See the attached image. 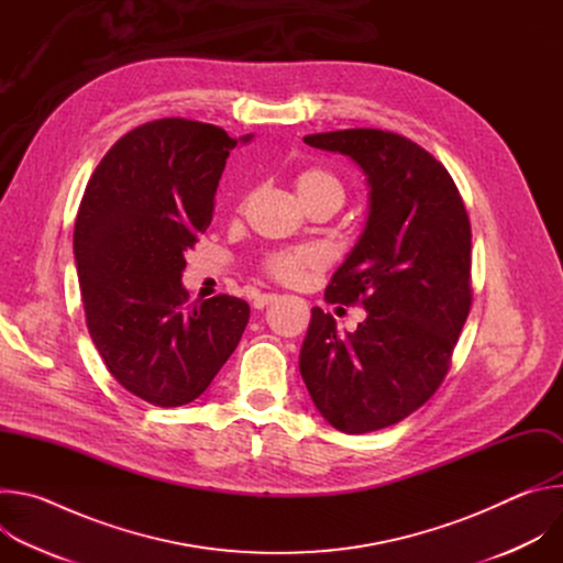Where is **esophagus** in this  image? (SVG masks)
Instances as JSON below:
<instances>
[{
    "label": "esophagus",
    "mask_w": 563,
    "mask_h": 563,
    "mask_svg": "<svg viewBox=\"0 0 563 563\" xmlns=\"http://www.w3.org/2000/svg\"><path fill=\"white\" fill-rule=\"evenodd\" d=\"M278 298H280L278 294H261V296H256V298H254V307H256V309H265L267 305L276 302Z\"/></svg>",
    "instance_id": "obj_1"
}]
</instances>
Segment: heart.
Segmentation results:
<instances>
[{
	"mask_svg": "<svg viewBox=\"0 0 563 563\" xmlns=\"http://www.w3.org/2000/svg\"><path fill=\"white\" fill-rule=\"evenodd\" d=\"M296 194L305 207L316 202H332L336 207L345 200V187L336 174L323 167H309L302 169L294 178ZM328 265V256L318 247H294V250H280L265 258L263 269L267 276H272L278 283L285 285H298L307 278L309 272L323 269Z\"/></svg>",
	"mask_w": 563,
	"mask_h": 563,
	"instance_id": "obj_1",
	"label": "heart"
}]
</instances>
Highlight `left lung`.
Here are the masks:
<instances>
[{
  "label": "left lung",
  "instance_id": "left-lung-1",
  "mask_svg": "<svg viewBox=\"0 0 563 563\" xmlns=\"http://www.w3.org/2000/svg\"><path fill=\"white\" fill-rule=\"evenodd\" d=\"M302 140L352 157L369 187L365 229L325 289L328 302H358L367 318L343 336L313 307L300 347L318 412L365 434L410 417L448 374L472 305L470 220L448 169L404 135L345 129Z\"/></svg>",
  "mask_w": 563,
  "mask_h": 563
}]
</instances>
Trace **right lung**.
Listing matches in <instances>:
<instances>
[{"label": "right lung", "mask_w": 563, "mask_h": 563, "mask_svg": "<svg viewBox=\"0 0 563 563\" xmlns=\"http://www.w3.org/2000/svg\"><path fill=\"white\" fill-rule=\"evenodd\" d=\"M235 144L196 120L146 122L107 151L77 209L73 252L89 334L113 378L151 406L191 404L247 328L245 300L187 302L180 283Z\"/></svg>", "instance_id": "right-lung-1"}]
</instances>
